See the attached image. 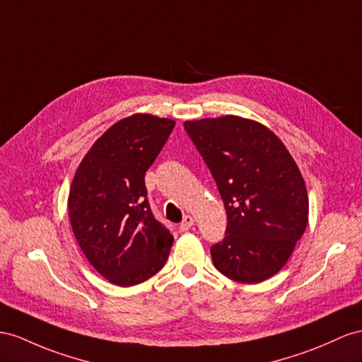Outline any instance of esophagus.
Masks as SVG:
<instances>
[{
    "mask_svg": "<svg viewBox=\"0 0 362 362\" xmlns=\"http://www.w3.org/2000/svg\"><path fill=\"white\" fill-rule=\"evenodd\" d=\"M192 225H194V218L191 216H185L179 228H180V230H188Z\"/></svg>",
    "mask_w": 362,
    "mask_h": 362,
    "instance_id": "obj_1",
    "label": "esophagus"
}]
</instances>
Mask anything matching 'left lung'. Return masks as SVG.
<instances>
[{"label": "left lung", "instance_id": "8db88e82", "mask_svg": "<svg viewBox=\"0 0 362 362\" xmlns=\"http://www.w3.org/2000/svg\"><path fill=\"white\" fill-rule=\"evenodd\" d=\"M192 144L225 203V238L211 247L216 269L230 280L262 283L289 260L304 234L309 199L284 144L251 119L187 120Z\"/></svg>", "mask_w": 362, "mask_h": 362}]
</instances>
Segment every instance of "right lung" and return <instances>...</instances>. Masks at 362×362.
<instances>
[{"instance_id":"right-lung-1","label":"right lung","mask_w":362,"mask_h":362,"mask_svg":"<svg viewBox=\"0 0 362 362\" xmlns=\"http://www.w3.org/2000/svg\"><path fill=\"white\" fill-rule=\"evenodd\" d=\"M174 125L153 115L119 120L93 144L73 177V234L90 264L113 284L144 283L168 260L174 238L153 216L145 173Z\"/></svg>"}]
</instances>
